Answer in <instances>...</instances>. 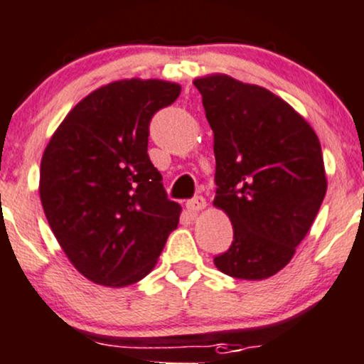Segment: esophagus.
<instances>
[{
	"label": "esophagus",
	"instance_id": "obj_1",
	"mask_svg": "<svg viewBox=\"0 0 364 364\" xmlns=\"http://www.w3.org/2000/svg\"><path fill=\"white\" fill-rule=\"evenodd\" d=\"M187 210H189L191 213H196L199 210H203L206 206V199L203 196H194L193 199H189V201L186 203Z\"/></svg>",
	"mask_w": 364,
	"mask_h": 364
}]
</instances>
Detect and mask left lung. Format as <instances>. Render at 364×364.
Returning a JSON list of instances; mask_svg holds the SVG:
<instances>
[{
    "mask_svg": "<svg viewBox=\"0 0 364 364\" xmlns=\"http://www.w3.org/2000/svg\"><path fill=\"white\" fill-rule=\"evenodd\" d=\"M213 130V205L234 240L213 259L237 279L279 272L306 237L326 194L318 135L290 104L225 74L194 80Z\"/></svg>",
    "mask_w": 364,
    "mask_h": 364,
    "instance_id": "1",
    "label": "left lung"
}]
</instances>
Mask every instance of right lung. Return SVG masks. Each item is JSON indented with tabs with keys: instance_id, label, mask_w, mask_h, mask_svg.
I'll return each mask as SVG.
<instances>
[{
	"instance_id": "obj_1",
	"label": "right lung",
	"mask_w": 364,
	"mask_h": 364,
	"mask_svg": "<svg viewBox=\"0 0 364 364\" xmlns=\"http://www.w3.org/2000/svg\"><path fill=\"white\" fill-rule=\"evenodd\" d=\"M177 83L123 80L85 97L43 152L40 198L71 264L104 287H128L158 262L181 205L147 154L149 124Z\"/></svg>"
}]
</instances>
